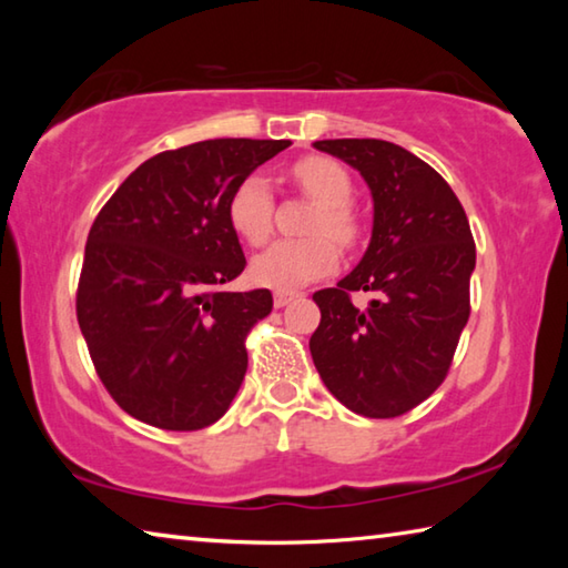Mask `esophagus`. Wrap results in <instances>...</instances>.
<instances>
[{
    "instance_id": "34e87169",
    "label": "esophagus",
    "mask_w": 568,
    "mask_h": 568,
    "mask_svg": "<svg viewBox=\"0 0 568 568\" xmlns=\"http://www.w3.org/2000/svg\"><path fill=\"white\" fill-rule=\"evenodd\" d=\"M295 297H301V293H293V291H275L273 303H275V307H283V305H287V303H293Z\"/></svg>"
}]
</instances>
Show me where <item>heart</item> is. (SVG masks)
Segmentation results:
<instances>
[{
	"label": "heart",
	"mask_w": 568,
	"mask_h": 568,
	"mask_svg": "<svg viewBox=\"0 0 568 568\" xmlns=\"http://www.w3.org/2000/svg\"><path fill=\"white\" fill-rule=\"evenodd\" d=\"M293 178L315 203H321L311 230L328 233L338 243L348 245L358 233L351 210L353 182L338 162L328 158H305L295 162ZM227 220L235 233L250 245H261L273 230V190L261 172H253L237 182L227 200ZM331 237L307 240H277L250 263V275L255 283L277 291H291L305 283L318 281L338 265V250Z\"/></svg>",
	"instance_id": "b5f03b06"
}]
</instances>
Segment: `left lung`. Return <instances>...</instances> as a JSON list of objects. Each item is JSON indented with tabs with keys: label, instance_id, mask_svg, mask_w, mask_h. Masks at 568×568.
<instances>
[{
	"label": "left lung",
	"instance_id": "left-lung-1",
	"mask_svg": "<svg viewBox=\"0 0 568 568\" xmlns=\"http://www.w3.org/2000/svg\"><path fill=\"white\" fill-rule=\"evenodd\" d=\"M315 150L361 172L373 230L361 263L313 295L321 325L311 355L335 398L365 418H396L444 383L468 323L476 245L438 172L386 140H318ZM373 292L368 308L349 293Z\"/></svg>",
	"mask_w": 568,
	"mask_h": 568
}]
</instances>
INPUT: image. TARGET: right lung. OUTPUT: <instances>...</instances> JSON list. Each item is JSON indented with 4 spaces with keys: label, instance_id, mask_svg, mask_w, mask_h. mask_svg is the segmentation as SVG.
<instances>
[{
    "label": "right lung",
    "instance_id": "1",
    "mask_svg": "<svg viewBox=\"0 0 568 568\" xmlns=\"http://www.w3.org/2000/svg\"><path fill=\"white\" fill-rule=\"evenodd\" d=\"M287 145L223 138L160 152L100 210L77 321L104 388L132 418L197 430L233 403L247 371L243 341L273 295L220 291L245 271L227 200Z\"/></svg>",
    "mask_w": 568,
    "mask_h": 568
}]
</instances>
